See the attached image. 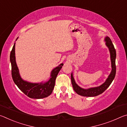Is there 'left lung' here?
Listing matches in <instances>:
<instances>
[{"mask_svg": "<svg viewBox=\"0 0 127 127\" xmlns=\"http://www.w3.org/2000/svg\"><path fill=\"white\" fill-rule=\"evenodd\" d=\"M105 41L106 42V45L109 48V51H110V53L111 68H112V70H111L110 74H109V76L107 77L105 82L101 85H100V86L90 88V89H84L79 87L76 83L72 73L71 81L73 90L77 94L79 95L86 96V97H94V96H97L98 95L102 94V92H104L109 87L111 82H113V79L115 78L116 74V51L110 38L106 36L105 38Z\"/></svg>", "mask_w": 127, "mask_h": 127, "instance_id": "1", "label": "left lung"}]
</instances>
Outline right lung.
Wrapping results in <instances>:
<instances>
[{
    "label": "right lung",
    "mask_w": 127,
    "mask_h": 127,
    "mask_svg": "<svg viewBox=\"0 0 127 127\" xmlns=\"http://www.w3.org/2000/svg\"><path fill=\"white\" fill-rule=\"evenodd\" d=\"M18 37L17 38V39ZM16 39V40H17ZM15 44L10 52V61L12 66V76L13 80L17 87L26 95L32 98H42L50 95L55 86V79L63 64L62 63L52 70L50 78L46 82L31 83L24 81L21 78L17 65L15 57Z\"/></svg>",
    "instance_id": "obj_1"
}]
</instances>
